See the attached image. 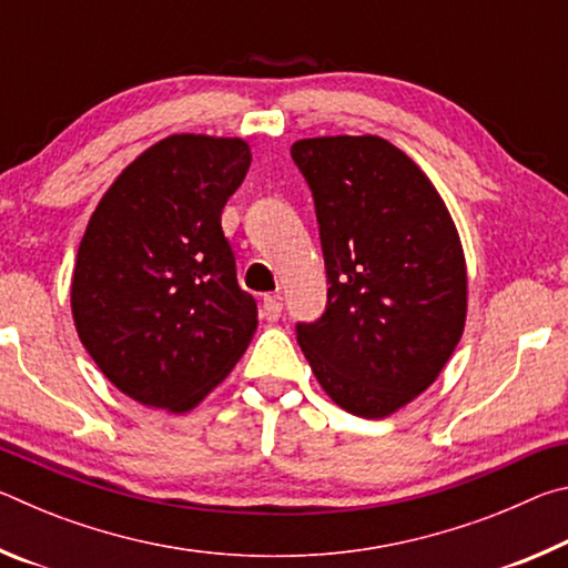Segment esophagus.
<instances>
[{
    "label": "esophagus",
    "instance_id": "esophagus-1",
    "mask_svg": "<svg viewBox=\"0 0 568 568\" xmlns=\"http://www.w3.org/2000/svg\"><path fill=\"white\" fill-rule=\"evenodd\" d=\"M281 313H283V303H281V297L277 295H265L263 297V305H261V315L265 321H277L281 318Z\"/></svg>",
    "mask_w": 568,
    "mask_h": 568
}]
</instances>
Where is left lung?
<instances>
[{
	"label": "left lung",
	"instance_id": "left-lung-1",
	"mask_svg": "<svg viewBox=\"0 0 568 568\" xmlns=\"http://www.w3.org/2000/svg\"><path fill=\"white\" fill-rule=\"evenodd\" d=\"M328 305L297 343L343 410L386 418L444 371L466 325V261L438 190L376 134L297 140Z\"/></svg>",
	"mask_w": 568,
	"mask_h": 568
}]
</instances>
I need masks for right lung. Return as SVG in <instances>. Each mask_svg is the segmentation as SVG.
Masks as SVG:
<instances>
[{
	"instance_id": "1",
	"label": "right lung",
	"mask_w": 568,
	"mask_h": 568,
	"mask_svg": "<svg viewBox=\"0 0 568 568\" xmlns=\"http://www.w3.org/2000/svg\"><path fill=\"white\" fill-rule=\"evenodd\" d=\"M240 138L170 134L104 192L77 250L72 318L98 368L150 408H195L257 328L220 225L250 168Z\"/></svg>"
}]
</instances>
